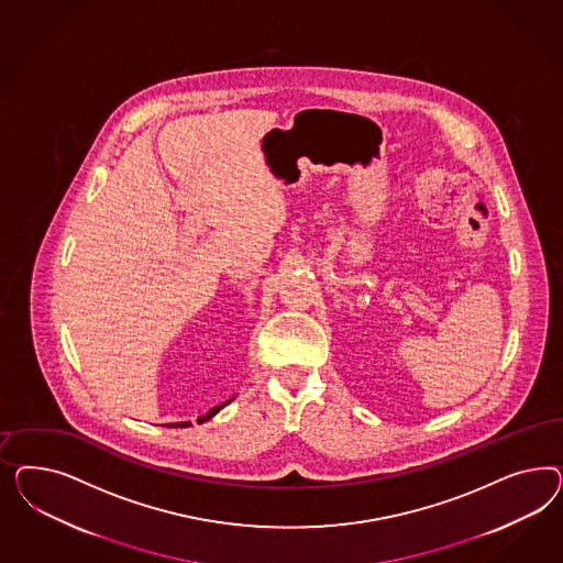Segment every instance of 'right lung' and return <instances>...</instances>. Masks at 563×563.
Here are the masks:
<instances>
[{"instance_id":"obj_1","label":"right lung","mask_w":563,"mask_h":563,"mask_svg":"<svg viewBox=\"0 0 563 563\" xmlns=\"http://www.w3.org/2000/svg\"><path fill=\"white\" fill-rule=\"evenodd\" d=\"M229 402H231V400H229ZM222 407H227V402H222L221 407H214V409H210L208 410V415H202V417H200V419H198V423H205V421H208V419H210V417H214V415H217V412H219V410L222 409ZM188 427L189 423H170L169 427Z\"/></svg>"}]
</instances>
